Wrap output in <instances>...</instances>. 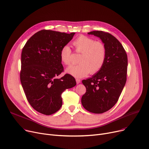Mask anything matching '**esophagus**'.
<instances>
[{
    "mask_svg": "<svg viewBox=\"0 0 149 149\" xmlns=\"http://www.w3.org/2000/svg\"><path fill=\"white\" fill-rule=\"evenodd\" d=\"M76 82H77V84H79L81 83V80L80 79H78V78H76Z\"/></svg>",
    "mask_w": 149,
    "mask_h": 149,
    "instance_id": "obj_1",
    "label": "esophagus"
}]
</instances>
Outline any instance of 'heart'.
Instances as JSON below:
<instances>
[{
    "label": "heart",
    "mask_w": 149,
    "mask_h": 149,
    "mask_svg": "<svg viewBox=\"0 0 149 149\" xmlns=\"http://www.w3.org/2000/svg\"><path fill=\"white\" fill-rule=\"evenodd\" d=\"M75 50L81 53L79 58L80 63L68 68L66 72L76 78H82L91 72L94 74L100 71L104 65L107 57V49L100 41L81 35L72 42ZM72 51L68 45L62 47L60 51L61 62L65 65L71 63Z\"/></svg>",
    "instance_id": "obj_1"
}]
</instances>
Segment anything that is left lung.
I'll list each match as a JSON object with an SVG mask.
<instances>
[{
    "instance_id": "obj_1",
    "label": "left lung",
    "mask_w": 149,
    "mask_h": 149,
    "mask_svg": "<svg viewBox=\"0 0 149 149\" xmlns=\"http://www.w3.org/2000/svg\"><path fill=\"white\" fill-rule=\"evenodd\" d=\"M88 34L101 39L107 57L100 71L82 81L86 92L81 104L89 112L101 114L110 110L119 98L126 81L127 57L122 44L110 33L97 31Z\"/></svg>"
}]
</instances>
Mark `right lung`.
<instances>
[{"mask_svg": "<svg viewBox=\"0 0 149 149\" xmlns=\"http://www.w3.org/2000/svg\"><path fill=\"white\" fill-rule=\"evenodd\" d=\"M75 33L42 30L31 37L23 48L21 83L28 102L41 114L57 112L62 105V92L76 85L70 74L56 78L63 71L61 49Z\"/></svg>", "mask_w": 149, "mask_h": 149, "instance_id": "1", "label": "right lung"}]
</instances>
